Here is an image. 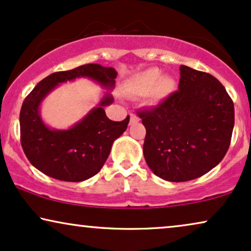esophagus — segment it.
<instances>
[{
  "label": "esophagus",
  "mask_w": 251,
  "mask_h": 251,
  "mask_svg": "<svg viewBox=\"0 0 251 251\" xmlns=\"http://www.w3.org/2000/svg\"><path fill=\"white\" fill-rule=\"evenodd\" d=\"M139 120H140V119H139V117H136L135 115H133V113H131V115H129V124H131V125H132V124H136V123L139 122Z\"/></svg>",
  "instance_id": "34e87169"
}]
</instances>
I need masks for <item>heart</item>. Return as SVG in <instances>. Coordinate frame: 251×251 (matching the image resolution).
I'll use <instances>...</instances> for the list:
<instances>
[{"label": "heart", "mask_w": 251, "mask_h": 251, "mask_svg": "<svg viewBox=\"0 0 251 251\" xmlns=\"http://www.w3.org/2000/svg\"><path fill=\"white\" fill-rule=\"evenodd\" d=\"M127 85L136 94L145 95L149 91L151 100L154 102H160L174 93L176 82L171 76H161L160 69L153 67L132 76L127 82Z\"/></svg>", "instance_id": "1"}]
</instances>
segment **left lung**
<instances>
[{
    "label": "left lung",
    "mask_w": 251,
    "mask_h": 251,
    "mask_svg": "<svg viewBox=\"0 0 251 251\" xmlns=\"http://www.w3.org/2000/svg\"><path fill=\"white\" fill-rule=\"evenodd\" d=\"M179 71L178 90L138 113L146 127V162L168 182L198 178L217 167L234 128V104L224 85L188 66Z\"/></svg>",
    "instance_id": "obj_1"
}]
</instances>
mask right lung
Instances as JSON below:
<instances>
[{"label":"right lung","instance_id":"right-lung-1","mask_svg":"<svg viewBox=\"0 0 251 251\" xmlns=\"http://www.w3.org/2000/svg\"><path fill=\"white\" fill-rule=\"evenodd\" d=\"M117 74L112 67L88 63L72 71L53 73L34 87L24 100L20 113L22 147L34 168L65 182H82L102 169L113 141L126 131L129 122V116L123 122H112L104 110V106L113 103L110 90L115 88ZM81 77L96 81L108 91L72 128H50L40 116L42 100L58 85Z\"/></svg>","mask_w":251,"mask_h":251}]
</instances>
